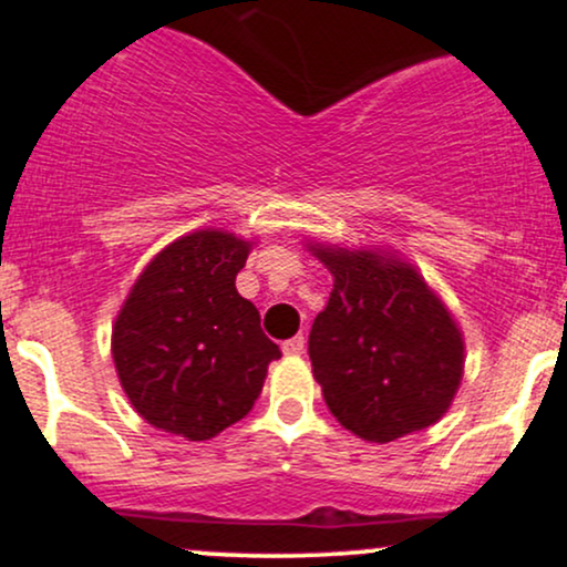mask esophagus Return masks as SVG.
<instances>
[{"label": "esophagus", "mask_w": 567, "mask_h": 567, "mask_svg": "<svg viewBox=\"0 0 567 567\" xmlns=\"http://www.w3.org/2000/svg\"><path fill=\"white\" fill-rule=\"evenodd\" d=\"M303 349H306V338H303V336H292L290 341L282 343V351H285V354H288V357L303 354Z\"/></svg>", "instance_id": "1"}]
</instances>
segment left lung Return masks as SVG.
<instances>
[{
	"mask_svg": "<svg viewBox=\"0 0 567 567\" xmlns=\"http://www.w3.org/2000/svg\"><path fill=\"white\" fill-rule=\"evenodd\" d=\"M333 277L309 333L330 413L365 442L437 424L464 379V333L445 301L389 247L303 245Z\"/></svg>",
	"mask_w": 567,
	"mask_h": 567,
	"instance_id": "left-lung-1",
	"label": "left lung"
}]
</instances>
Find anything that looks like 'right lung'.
<instances>
[{
    "label": "right lung",
    "instance_id": "right-lung-1",
    "mask_svg": "<svg viewBox=\"0 0 567 567\" xmlns=\"http://www.w3.org/2000/svg\"><path fill=\"white\" fill-rule=\"evenodd\" d=\"M252 239L188 231L152 258L112 324V357L130 405L146 424L188 442L245 419L282 351L237 292Z\"/></svg>",
    "mask_w": 567,
    "mask_h": 567
}]
</instances>
